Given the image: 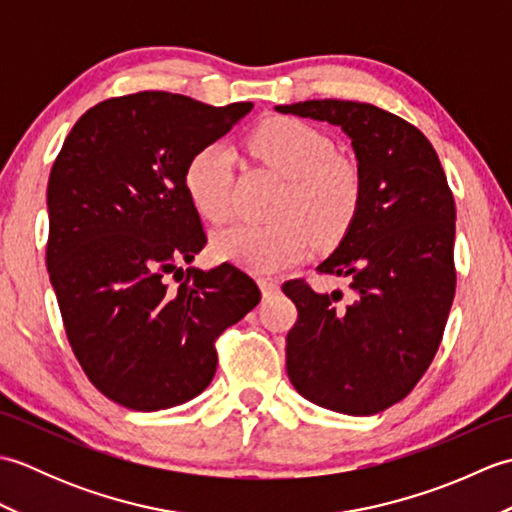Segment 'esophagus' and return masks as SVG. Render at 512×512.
<instances>
[{"label":"esophagus","instance_id":"34e87169","mask_svg":"<svg viewBox=\"0 0 512 512\" xmlns=\"http://www.w3.org/2000/svg\"><path fill=\"white\" fill-rule=\"evenodd\" d=\"M259 288H262L264 295H273V292L279 290V284L273 279H259Z\"/></svg>","mask_w":512,"mask_h":512}]
</instances>
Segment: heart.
I'll list each match as a JSON object with an SVG mask.
<instances>
[{"instance_id": "obj_1", "label": "heart", "mask_w": 512, "mask_h": 512, "mask_svg": "<svg viewBox=\"0 0 512 512\" xmlns=\"http://www.w3.org/2000/svg\"><path fill=\"white\" fill-rule=\"evenodd\" d=\"M248 149L286 178L273 224H231L215 231L211 250L259 275L286 270L306 259L312 235L334 244L350 231L363 202V173L354 160L334 154V143L297 118L277 116L259 123ZM235 156L224 143L198 147L184 167V191L209 222H224L233 211Z\"/></svg>"}]
</instances>
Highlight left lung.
<instances>
[{
  "instance_id": "left-lung-1",
  "label": "left lung",
  "mask_w": 512,
  "mask_h": 512,
  "mask_svg": "<svg viewBox=\"0 0 512 512\" xmlns=\"http://www.w3.org/2000/svg\"><path fill=\"white\" fill-rule=\"evenodd\" d=\"M281 114L339 125L363 173V202L321 275L350 281L314 292L292 279L297 323L286 336L290 383L325 409L372 416L405 398L436 356L455 297V202L418 127L376 105L303 101Z\"/></svg>"
}]
</instances>
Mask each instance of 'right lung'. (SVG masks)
Returning a JSON list of instances; mask_svg holds the SVG:
<instances>
[{"label":"right lung","instance_id":"right-lung-1","mask_svg":"<svg viewBox=\"0 0 512 512\" xmlns=\"http://www.w3.org/2000/svg\"><path fill=\"white\" fill-rule=\"evenodd\" d=\"M250 107L169 92L116 96L74 123L54 160L46 264L63 328L90 383L127 409L202 394L215 376V339L262 299L231 264L178 268L206 244L184 191L187 160Z\"/></svg>","mask_w":512,"mask_h":512}]
</instances>
